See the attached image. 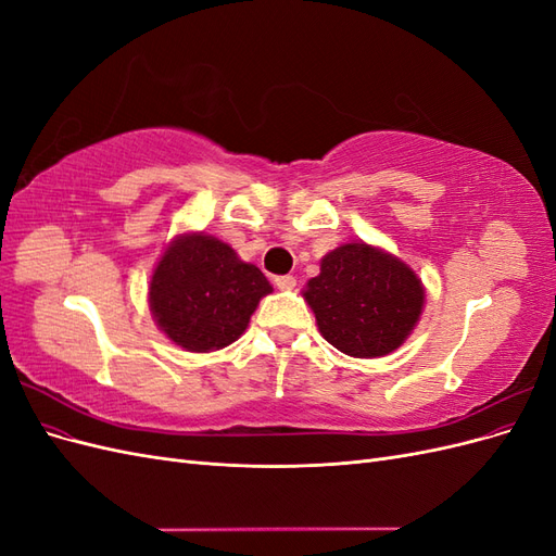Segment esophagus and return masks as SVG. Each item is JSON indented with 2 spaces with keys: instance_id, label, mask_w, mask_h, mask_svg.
Instances as JSON below:
<instances>
[{
  "instance_id": "34e87169",
  "label": "esophagus",
  "mask_w": 556,
  "mask_h": 556,
  "mask_svg": "<svg viewBox=\"0 0 556 556\" xmlns=\"http://www.w3.org/2000/svg\"><path fill=\"white\" fill-rule=\"evenodd\" d=\"M274 282H276V288L282 290V292H290V290L296 288V278L294 276H278Z\"/></svg>"
}]
</instances>
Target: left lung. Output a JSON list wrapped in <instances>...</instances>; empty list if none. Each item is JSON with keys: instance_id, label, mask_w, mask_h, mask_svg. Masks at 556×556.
Segmentation results:
<instances>
[{"instance_id": "left-lung-1", "label": "left lung", "mask_w": 556, "mask_h": 556, "mask_svg": "<svg viewBox=\"0 0 556 556\" xmlns=\"http://www.w3.org/2000/svg\"><path fill=\"white\" fill-rule=\"evenodd\" d=\"M304 299L325 341L350 357L374 359L408 339L422 315L425 288L408 264L359 241L323 257Z\"/></svg>"}]
</instances>
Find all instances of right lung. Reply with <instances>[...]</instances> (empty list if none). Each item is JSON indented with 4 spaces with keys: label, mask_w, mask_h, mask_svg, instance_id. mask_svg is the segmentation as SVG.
<instances>
[{
    "label": "right lung",
    "mask_w": 556,
    "mask_h": 556,
    "mask_svg": "<svg viewBox=\"0 0 556 556\" xmlns=\"http://www.w3.org/2000/svg\"><path fill=\"white\" fill-rule=\"evenodd\" d=\"M274 292L255 264L204 231L180 233L162 252L148 288L157 327L188 352L227 348L245 331L260 299Z\"/></svg>",
    "instance_id": "1"
}]
</instances>
